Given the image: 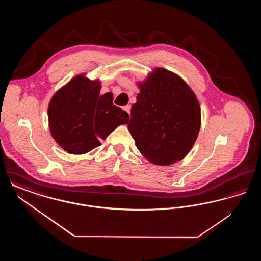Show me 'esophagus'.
Returning <instances> with one entry per match:
<instances>
[{
	"mask_svg": "<svg viewBox=\"0 0 261 261\" xmlns=\"http://www.w3.org/2000/svg\"><path fill=\"white\" fill-rule=\"evenodd\" d=\"M124 111H126V112H128V113L130 114V111H131V106H130V105H127V106H125Z\"/></svg>",
	"mask_w": 261,
	"mask_h": 261,
	"instance_id": "34e87169",
	"label": "esophagus"
}]
</instances>
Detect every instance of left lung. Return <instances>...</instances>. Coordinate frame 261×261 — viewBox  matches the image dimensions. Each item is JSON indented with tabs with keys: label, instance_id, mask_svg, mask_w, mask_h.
I'll list each match as a JSON object with an SVG mask.
<instances>
[{
	"label": "left lung",
	"instance_id": "left-lung-1",
	"mask_svg": "<svg viewBox=\"0 0 261 261\" xmlns=\"http://www.w3.org/2000/svg\"><path fill=\"white\" fill-rule=\"evenodd\" d=\"M128 129L149 162L166 166L183 160L199 135L201 114L196 94L179 76L156 67L137 82Z\"/></svg>",
	"mask_w": 261,
	"mask_h": 261
}]
</instances>
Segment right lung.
Returning a JSON list of instances; mask_svg holds the SVG:
<instances>
[{"instance_id":"right-lung-1","label":"right lung","mask_w":261,"mask_h":261,"mask_svg":"<svg viewBox=\"0 0 261 261\" xmlns=\"http://www.w3.org/2000/svg\"><path fill=\"white\" fill-rule=\"evenodd\" d=\"M100 81L76 75L51 97L48 107L51 137L70 154H84L100 146L129 115L112 103V93L99 95Z\"/></svg>"}]
</instances>
